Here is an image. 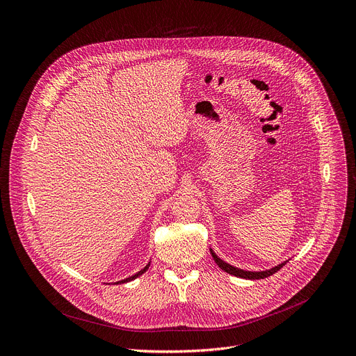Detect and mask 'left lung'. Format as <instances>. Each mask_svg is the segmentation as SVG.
<instances>
[{
  "label": "left lung",
  "mask_w": 356,
  "mask_h": 356,
  "mask_svg": "<svg viewBox=\"0 0 356 356\" xmlns=\"http://www.w3.org/2000/svg\"><path fill=\"white\" fill-rule=\"evenodd\" d=\"M210 252H211L213 259H215V262L219 265V268H222L225 272H227V273H230V275H234V276H238V277H244V279H264V277H268V276L273 275L275 272H277L283 265H285V264L288 262V261H286V262H282V264H279L277 266H275V268H272V269H268V270L251 272V270H244V269L232 266V265H229L227 262H225L223 259H220L211 250H210Z\"/></svg>",
  "instance_id": "1"
}]
</instances>
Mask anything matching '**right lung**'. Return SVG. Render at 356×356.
<instances>
[{
    "label": "right lung",
    "instance_id": "right-lung-1",
    "mask_svg": "<svg viewBox=\"0 0 356 356\" xmlns=\"http://www.w3.org/2000/svg\"><path fill=\"white\" fill-rule=\"evenodd\" d=\"M149 266H150V264H147L143 269H141V270H138L136 275H133V276H129V277H126V279H123V280H120V282H116V283H124V282H130V280H133V279H136L137 276H140L141 273H145L147 269H149Z\"/></svg>",
    "mask_w": 356,
    "mask_h": 356
}]
</instances>
